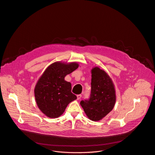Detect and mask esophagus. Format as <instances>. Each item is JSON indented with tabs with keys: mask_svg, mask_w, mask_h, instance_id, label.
Returning a JSON list of instances; mask_svg holds the SVG:
<instances>
[{
	"mask_svg": "<svg viewBox=\"0 0 155 155\" xmlns=\"http://www.w3.org/2000/svg\"><path fill=\"white\" fill-rule=\"evenodd\" d=\"M77 100H80V99L81 98L82 95H81V94H79V95H77Z\"/></svg>",
	"mask_w": 155,
	"mask_h": 155,
	"instance_id": "obj_1",
	"label": "esophagus"
}]
</instances>
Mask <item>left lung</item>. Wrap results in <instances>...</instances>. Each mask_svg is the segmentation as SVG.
<instances>
[{"label":"left lung","mask_w":155,"mask_h":155,"mask_svg":"<svg viewBox=\"0 0 155 155\" xmlns=\"http://www.w3.org/2000/svg\"><path fill=\"white\" fill-rule=\"evenodd\" d=\"M91 91L89 98L81 100L80 105L89 119L98 121L107 116L116 102L115 89L108 74L96 67L92 69Z\"/></svg>","instance_id":"1"}]
</instances>
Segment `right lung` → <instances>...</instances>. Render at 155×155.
I'll use <instances>...</instances> for the list:
<instances>
[{
	"mask_svg": "<svg viewBox=\"0 0 155 155\" xmlns=\"http://www.w3.org/2000/svg\"><path fill=\"white\" fill-rule=\"evenodd\" d=\"M78 68L76 63L56 62L50 65L38 81L35 96L39 110L47 117L56 118L65 111L70 102L77 99L71 92L70 82L64 77Z\"/></svg>",
	"mask_w": 155,
	"mask_h": 155,
	"instance_id": "obj_1",
	"label": "right lung"
}]
</instances>
